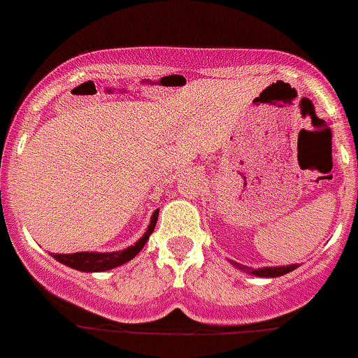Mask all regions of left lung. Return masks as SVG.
Segmentation results:
<instances>
[{
    "mask_svg": "<svg viewBox=\"0 0 358 358\" xmlns=\"http://www.w3.org/2000/svg\"><path fill=\"white\" fill-rule=\"evenodd\" d=\"M232 265L238 266L239 270H243V272H248V273H254V275H259V278H279V275H285V273L292 272V270H295L299 265H288V266H265V268H248V266H243L239 265V263H236V261H231Z\"/></svg>",
    "mask_w": 358,
    "mask_h": 358,
    "instance_id": "1",
    "label": "left lung"
}]
</instances>
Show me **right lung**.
I'll return each mask as SVG.
<instances>
[{"label":"right lung","instance_id":"add662e5","mask_svg":"<svg viewBox=\"0 0 358 358\" xmlns=\"http://www.w3.org/2000/svg\"><path fill=\"white\" fill-rule=\"evenodd\" d=\"M158 220V210H155L151 216V223H149L148 231L142 236L135 245L124 248L120 252H76V254H52L59 263L70 266V268L80 270V272H104V270H111L115 266H120L127 261H131L136 254L141 252L145 241L149 239L151 232L155 231Z\"/></svg>","mask_w":358,"mask_h":358}]
</instances>
